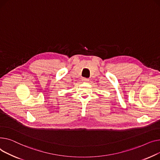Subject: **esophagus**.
Returning <instances> with one entry per match:
<instances>
[{
  "instance_id": "34e87169",
  "label": "esophagus",
  "mask_w": 160,
  "mask_h": 160,
  "mask_svg": "<svg viewBox=\"0 0 160 160\" xmlns=\"http://www.w3.org/2000/svg\"><path fill=\"white\" fill-rule=\"evenodd\" d=\"M89 79H88V78H82V81H83V82H88L89 81Z\"/></svg>"
}]
</instances>
